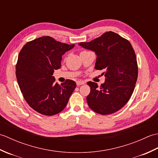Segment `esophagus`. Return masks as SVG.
Returning <instances> with one entry per match:
<instances>
[{
    "label": "esophagus",
    "mask_w": 158,
    "mask_h": 158,
    "mask_svg": "<svg viewBox=\"0 0 158 158\" xmlns=\"http://www.w3.org/2000/svg\"><path fill=\"white\" fill-rule=\"evenodd\" d=\"M85 84V82L83 81H77V85H83Z\"/></svg>",
    "instance_id": "obj_1"
}]
</instances>
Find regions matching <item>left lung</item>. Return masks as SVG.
Instances as JSON below:
<instances>
[{"mask_svg": "<svg viewBox=\"0 0 158 158\" xmlns=\"http://www.w3.org/2000/svg\"><path fill=\"white\" fill-rule=\"evenodd\" d=\"M79 45L92 50L97 55L95 69L105 70V81L98 87L87 83L90 93L87 96L89 108L100 115L117 112L129 101L138 77L136 56L127 39L111 31L105 32L90 42Z\"/></svg>", "mask_w": 158, "mask_h": 158, "instance_id": "1", "label": "left lung"}]
</instances>
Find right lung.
I'll use <instances>...</instances> for the list:
<instances>
[{
    "label": "right lung",
    "instance_id": "obj_1",
    "mask_svg": "<svg viewBox=\"0 0 158 158\" xmlns=\"http://www.w3.org/2000/svg\"><path fill=\"white\" fill-rule=\"evenodd\" d=\"M74 46L45 36L26 43L19 52L17 80L23 98L36 112L51 116L66 107L76 83L66 79L60 85L52 75L61 67L62 55Z\"/></svg>",
    "mask_w": 158,
    "mask_h": 158
}]
</instances>
